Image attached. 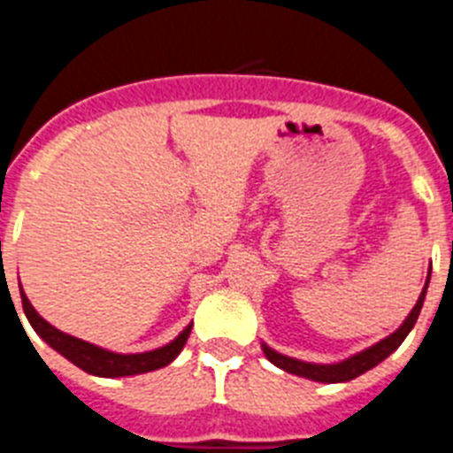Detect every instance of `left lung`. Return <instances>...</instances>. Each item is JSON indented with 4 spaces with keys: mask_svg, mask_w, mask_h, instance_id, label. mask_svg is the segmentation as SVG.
<instances>
[{
    "mask_svg": "<svg viewBox=\"0 0 453 453\" xmlns=\"http://www.w3.org/2000/svg\"><path fill=\"white\" fill-rule=\"evenodd\" d=\"M429 280H431V271H429V275H426L425 288H422V293H419L413 311L406 316V320L399 325V329H395V332L390 334V336H386L384 341L374 343L372 348L354 354V357L345 358V361H341V364H307V361H300V358L284 357V354H280V352H275L273 348H268L266 343H262L264 354H266V358L271 361L273 365L287 370V372H291V374H297V377L311 379V381H320V384H341V381H349V379L368 372L370 368H374V365L381 364V361H384L386 357H390V354H393L395 349L402 345V341L409 336V332L413 329L415 320H418V316H419V309H422V304H425V296H426V287H429Z\"/></svg>",
    "mask_w": 453,
    "mask_h": 453,
    "instance_id": "8db88e82",
    "label": "left lung"
}]
</instances>
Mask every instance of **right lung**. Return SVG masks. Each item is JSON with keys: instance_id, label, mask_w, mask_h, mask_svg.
Here are the masks:
<instances>
[{"instance_id": "1", "label": "right lung", "mask_w": 453, "mask_h": 453, "mask_svg": "<svg viewBox=\"0 0 453 453\" xmlns=\"http://www.w3.org/2000/svg\"><path fill=\"white\" fill-rule=\"evenodd\" d=\"M19 296H22V309L24 313H27L28 323H31V327L38 332V336L42 338L44 343L51 345L56 352L63 354L67 361L79 365L81 370H85V372L89 374H96V377H130V374H142L150 372V370L165 368V365H169L171 361L180 354V349L185 348L187 338H189L191 332V325H187V327L182 329L171 343H166L165 348L150 349V352L142 354H117L60 332L54 325H49L47 320L31 307L28 297L24 296L22 287H19Z\"/></svg>"}]
</instances>
